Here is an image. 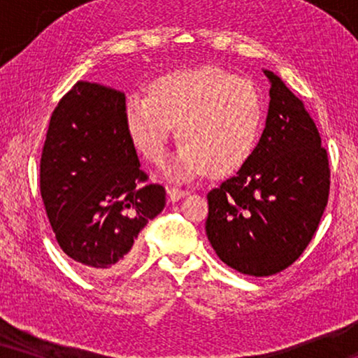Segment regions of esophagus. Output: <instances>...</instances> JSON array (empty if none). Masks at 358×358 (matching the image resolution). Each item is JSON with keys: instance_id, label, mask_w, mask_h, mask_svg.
Returning a JSON list of instances; mask_svg holds the SVG:
<instances>
[{"instance_id": "1", "label": "esophagus", "mask_w": 358, "mask_h": 358, "mask_svg": "<svg viewBox=\"0 0 358 358\" xmlns=\"http://www.w3.org/2000/svg\"><path fill=\"white\" fill-rule=\"evenodd\" d=\"M185 195H189V190H182V189H178V187H169L168 189L169 202H178L179 199L185 197Z\"/></svg>"}]
</instances>
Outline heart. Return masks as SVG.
Segmentation results:
<instances>
[{"instance_id":"1","label":"heart","mask_w":358,"mask_h":358,"mask_svg":"<svg viewBox=\"0 0 358 358\" xmlns=\"http://www.w3.org/2000/svg\"><path fill=\"white\" fill-rule=\"evenodd\" d=\"M264 104L254 83L218 66L164 73L130 96L125 127L155 164L164 159L169 127L178 141L171 171L180 178L227 176L246 163L262 129Z\"/></svg>"}]
</instances>
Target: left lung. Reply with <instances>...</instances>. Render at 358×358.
<instances>
[{
    "label": "left lung",
    "mask_w": 358,
    "mask_h": 358,
    "mask_svg": "<svg viewBox=\"0 0 358 358\" xmlns=\"http://www.w3.org/2000/svg\"><path fill=\"white\" fill-rule=\"evenodd\" d=\"M271 102L261 140L238 173L207 194L208 241L234 271L267 277L310 244L329 195V163L315 120L264 70Z\"/></svg>",
    "instance_id": "1"
}]
</instances>
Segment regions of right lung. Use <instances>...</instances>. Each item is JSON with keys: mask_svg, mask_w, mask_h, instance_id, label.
I'll return each mask as SVG.
<instances>
[{"mask_svg": "<svg viewBox=\"0 0 358 358\" xmlns=\"http://www.w3.org/2000/svg\"><path fill=\"white\" fill-rule=\"evenodd\" d=\"M146 174L125 127V94L78 81L53 110L41 194L63 252L97 277L125 272L134 244L163 212L166 190Z\"/></svg>", "mask_w": 358, "mask_h": 358, "instance_id": "add662e5", "label": "right lung"}]
</instances>
